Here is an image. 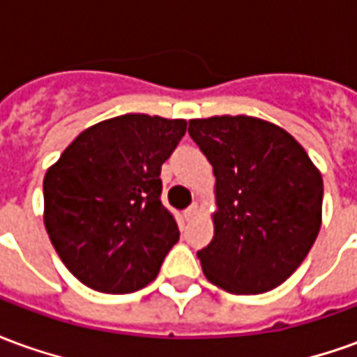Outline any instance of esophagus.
Listing matches in <instances>:
<instances>
[{"label": "esophagus", "mask_w": 357, "mask_h": 357, "mask_svg": "<svg viewBox=\"0 0 357 357\" xmlns=\"http://www.w3.org/2000/svg\"><path fill=\"white\" fill-rule=\"evenodd\" d=\"M197 212H199V204L195 202V204H191V206H189V208H187L185 212H183V216H185V220H187V222H189V220H193Z\"/></svg>", "instance_id": "esophagus-1"}]
</instances>
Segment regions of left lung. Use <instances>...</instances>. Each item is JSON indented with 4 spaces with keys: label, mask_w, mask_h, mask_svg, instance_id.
<instances>
[{
    "label": "left lung",
    "mask_w": 357,
    "mask_h": 357,
    "mask_svg": "<svg viewBox=\"0 0 357 357\" xmlns=\"http://www.w3.org/2000/svg\"><path fill=\"white\" fill-rule=\"evenodd\" d=\"M216 176L214 237L197 252L210 283L260 294L296 271L321 227L323 179L304 147L262 118L189 120Z\"/></svg>",
    "instance_id": "obj_1"
}]
</instances>
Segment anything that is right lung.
<instances>
[{
	"mask_svg": "<svg viewBox=\"0 0 357 357\" xmlns=\"http://www.w3.org/2000/svg\"><path fill=\"white\" fill-rule=\"evenodd\" d=\"M183 118L122 114L91 126L43 178V224L68 271L89 289H143L179 239L160 201V168L185 135Z\"/></svg>",
	"mask_w": 357,
	"mask_h": 357,
	"instance_id": "add662e5",
	"label": "right lung"
}]
</instances>
